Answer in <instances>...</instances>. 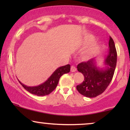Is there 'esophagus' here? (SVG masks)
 I'll list each match as a JSON object with an SVG mask.
<instances>
[{"label": "esophagus", "mask_w": 130, "mask_h": 130, "mask_svg": "<svg viewBox=\"0 0 130 130\" xmlns=\"http://www.w3.org/2000/svg\"><path fill=\"white\" fill-rule=\"evenodd\" d=\"M70 70H71V72H76L77 69H76V67L75 66H71Z\"/></svg>", "instance_id": "obj_1"}]
</instances>
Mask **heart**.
I'll list each match as a JSON object with an SVG mask.
<instances>
[{"instance_id":"b5f03b06","label":"heart","mask_w":130,"mask_h":130,"mask_svg":"<svg viewBox=\"0 0 130 130\" xmlns=\"http://www.w3.org/2000/svg\"><path fill=\"white\" fill-rule=\"evenodd\" d=\"M94 40H95V37H94L93 35H86V37H85L82 42V44L83 45H88L89 44L93 42ZM100 44H99L98 42H93L91 45L89 46V47L84 51L85 56L87 57H89L93 56V55L95 54L96 53L99 51V50L100 49Z\"/></svg>"}]
</instances>
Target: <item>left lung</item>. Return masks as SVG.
Returning a JSON list of instances; mask_svg holds the SVG:
<instances>
[{
  "label": "left lung",
  "instance_id": "left-lung-1",
  "mask_svg": "<svg viewBox=\"0 0 130 130\" xmlns=\"http://www.w3.org/2000/svg\"><path fill=\"white\" fill-rule=\"evenodd\" d=\"M117 60V53L115 43L111 37L109 40V53L105 63L106 69H99L96 66L94 58L86 62H82L77 69L84 76L83 82L76 86L81 95L88 98H95L102 93L112 79Z\"/></svg>",
  "mask_w": 130,
  "mask_h": 130
}]
</instances>
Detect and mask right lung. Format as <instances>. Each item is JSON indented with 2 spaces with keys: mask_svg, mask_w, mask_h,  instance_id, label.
<instances>
[{
  "mask_svg": "<svg viewBox=\"0 0 130 130\" xmlns=\"http://www.w3.org/2000/svg\"><path fill=\"white\" fill-rule=\"evenodd\" d=\"M70 64H67L64 66L58 67L45 82L37 86H27L22 84L19 80V82L25 89L29 92V93L37 96L48 95L56 89L60 77L63 74L70 72Z\"/></svg>",
  "mask_w": 130,
  "mask_h": 130,
  "instance_id": "right-lung-1",
  "label": "right lung"
}]
</instances>
